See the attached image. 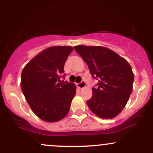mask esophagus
<instances>
[{
  "mask_svg": "<svg viewBox=\"0 0 153 153\" xmlns=\"http://www.w3.org/2000/svg\"><path fill=\"white\" fill-rule=\"evenodd\" d=\"M77 86H78V88H85V86H86V83H85V81H81L80 82V83H78L77 84Z\"/></svg>",
  "mask_w": 153,
  "mask_h": 153,
  "instance_id": "1",
  "label": "esophagus"
}]
</instances>
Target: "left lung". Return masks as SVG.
Returning a JSON list of instances; mask_svg holds the SVG:
<instances>
[{
    "label": "left lung",
    "instance_id": "1",
    "mask_svg": "<svg viewBox=\"0 0 153 153\" xmlns=\"http://www.w3.org/2000/svg\"><path fill=\"white\" fill-rule=\"evenodd\" d=\"M74 48L99 82L87 101L89 108L101 118H114L126 106L132 91L134 73L130 65L106 47L78 45Z\"/></svg>",
    "mask_w": 153,
    "mask_h": 153
}]
</instances>
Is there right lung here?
<instances>
[{
    "label": "right lung",
    "instance_id": "add662e5",
    "mask_svg": "<svg viewBox=\"0 0 153 153\" xmlns=\"http://www.w3.org/2000/svg\"><path fill=\"white\" fill-rule=\"evenodd\" d=\"M73 47H51L29 61L23 69L21 87L31 110L47 122H58L68 114L76 86L60 82L64 65Z\"/></svg>",
    "mask_w": 153,
    "mask_h": 153
}]
</instances>
